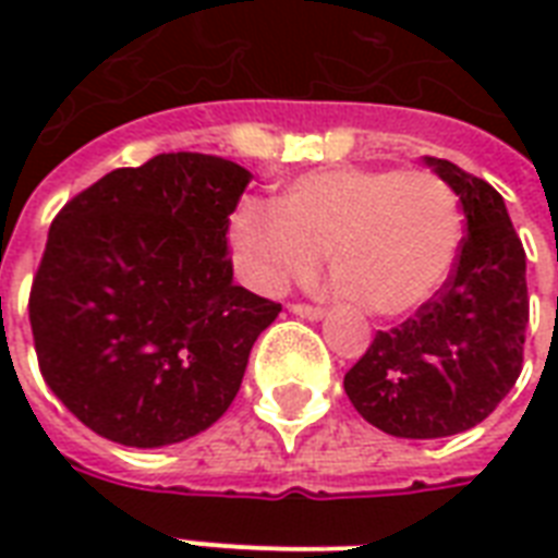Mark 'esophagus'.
Here are the masks:
<instances>
[{
	"label": "esophagus",
	"mask_w": 558,
	"mask_h": 558,
	"mask_svg": "<svg viewBox=\"0 0 558 558\" xmlns=\"http://www.w3.org/2000/svg\"><path fill=\"white\" fill-rule=\"evenodd\" d=\"M289 313L301 315V318H310V322H318V318L327 315L322 306H313V304H289Z\"/></svg>",
	"instance_id": "esophagus-1"
}]
</instances>
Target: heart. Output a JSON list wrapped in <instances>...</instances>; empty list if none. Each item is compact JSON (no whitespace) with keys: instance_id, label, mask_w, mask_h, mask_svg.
<instances>
[{"instance_id":"1","label":"heart","mask_w":558,"mask_h":558,"mask_svg":"<svg viewBox=\"0 0 558 558\" xmlns=\"http://www.w3.org/2000/svg\"><path fill=\"white\" fill-rule=\"evenodd\" d=\"M460 236L458 196L428 170H315L289 182L280 208L248 199L231 219L236 257L260 289L313 278L330 254L341 292L385 318L437 295Z\"/></svg>"}]
</instances>
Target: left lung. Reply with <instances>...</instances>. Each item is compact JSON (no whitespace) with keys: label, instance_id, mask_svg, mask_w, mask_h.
Here are the masks:
<instances>
[{"label":"left lung","instance_id":"obj_1","mask_svg":"<svg viewBox=\"0 0 558 558\" xmlns=\"http://www.w3.org/2000/svg\"><path fill=\"white\" fill-rule=\"evenodd\" d=\"M425 161L460 196L466 234L458 260L432 301L376 332L344 373L359 414L408 440L484 423L519 379L530 322L527 257L504 196L451 161Z\"/></svg>","mask_w":558,"mask_h":558}]
</instances>
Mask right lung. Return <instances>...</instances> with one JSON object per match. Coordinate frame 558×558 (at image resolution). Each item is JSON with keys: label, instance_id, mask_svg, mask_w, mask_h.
<instances>
[{"label": "right lung", "instance_id": "right-lung-1", "mask_svg": "<svg viewBox=\"0 0 558 558\" xmlns=\"http://www.w3.org/2000/svg\"><path fill=\"white\" fill-rule=\"evenodd\" d=\"M252 173L205 153L118 168L65 202L31 283L39 371L92 432L156 449L234 402L280 304L236 287L228 226Z\"/></svg>", "mask_w": 558, "mask_h": 558}]
</instances>
